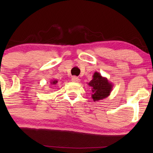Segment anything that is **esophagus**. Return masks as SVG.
<instances>
[{"mask_svg":"<svg viewBox=\"0 0 153 153\" xmlns=\"http://www.w3.org/2000/svg\"><path fill=\"white\" fill-rule=\"evenodd\" d=\"M72 82L79 83V81H80V79H79L78 77H76V76H73L72 78Z\"/></svg>","mask_w":153,"mask_h":153,"instance_id":"1","label":"esophagus"}]
</instances>
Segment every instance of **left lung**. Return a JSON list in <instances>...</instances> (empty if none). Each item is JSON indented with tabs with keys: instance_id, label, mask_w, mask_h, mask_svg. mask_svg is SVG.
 Instances as JSON below:
<instances>
[{
	"instance_id": "8db88e82",
	"label": "left lung",
	"mask_w": 153,
	"mask_h": 153,
	"mask_svg": "<svg viewBox=\"0 0 153 153\" xmlns=\"http://www.w3.org/2000/svg\"><path fill=\"white\" fill-rule=\"evenodd\" d=\"M88 85L91 88V96L94 102L102 100L108 97L113 88L112 83L109 82L107 78L102 76L97 72L94 73L93 79Z\"/></svg>"
}]
</instances>
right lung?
I'll list each match as a JSON object with an SVG mask.
<instances>
[{
    "label": "right lung",
    "mask_w": 153,
    "mask_h": 153,
    "mask_svg": "<svg viewBox=\"0 0 153 153\" xmlns=\"http://www.w3.org/2000/svg\"><path fill=\"white\" fill-rule=\"evenodd\" d=\"M58 83V81L56 80V79H53V80L51 81V82H50V85H56V83Z\"/></svg>",
    "instance_id": "right-lung-1"
}]
</instances>
